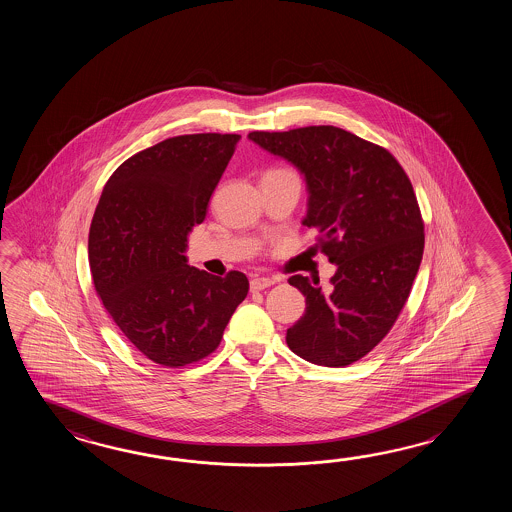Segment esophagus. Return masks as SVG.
<instances>
[{
	"mask_svg": "<svg viewBox=\"0 0 512 512\" xmlns=\"http://www.w3.org/2000/svg\"><path fill=\"white\" fill-rule=\"evenodd\" d=\"M274 283H276L274 278H252L251 291L252 293H258V291H263V289L271 287V285H274Z\"/></svg>",
	"mask_w": 512,
	"mask_h": 512,
	"instance_id": "obj_1",
	"label": "esophagus"
}]
</instances>
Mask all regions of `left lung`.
Listing matches in <instances>:
<instances>
[{"label":"left lung","mask_w":512,"mask_h":512,"mask_svg":"<svg viewBox=\"0 0 512 512\" xmlns=\"http://www.w3.org/2000/svg\"><path fill=\"white\" fill-rule=\"evenodd\" d=\"M258 144L302 174L305 227L337 272L331 289L296 274L305 313L287 329L298 357L327 368L362 359L388 335L423 260L425 234L414 188L392 153L335 126L252 131Z\"/></svg>","instance_id":"8db88e82"}]
</instances>
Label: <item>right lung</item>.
Instances as JSON below:
<instances>
[{
    "label": "right lung",
    "instance_id": "add662e5",
    "mask_svg": "<svg viewBox=\"0 0 512 512\" xmlns=\"http://www.w3.org/2000/svg\"><path fill=\"white\" fill-rule=\"evenodd\" d=\"M241 135H179L135 153L109 177L89 229L98 296L144 357L179 368L218 348L249 293L243 272L212 276L188 265V234Z\"/></svg>",
    "mask_w": 512,
    "mask_h": 512
}]
</instances>
